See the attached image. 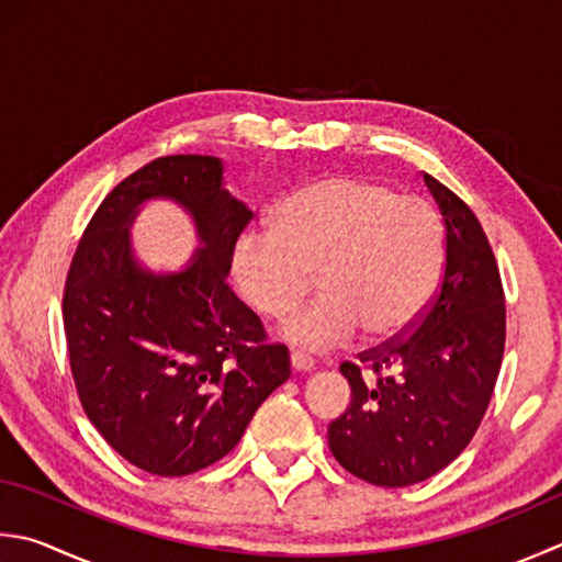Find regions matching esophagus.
Here are the masks:
<instances>
[{
	"label": "esophagus",
	"mask_w": 562,
	"mask_h": 562,
	"mask_svg": "<svg viewBox=\"0 0 562 562\" xmlns=\"http://www.w3.org/2000/svg\"><path fill=\"white\" fill-rule=\"evenodd\" d=\"M290 360H292V368L300 370V372H310L314 370V358L302 353V350H292L290 353Z\"/></svg>",
	"instance_id": "34e87169"
}]
</instances>
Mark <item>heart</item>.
Returning <instances> with one entry per match:
<instances>
[{
    "label": "heart",
    "instance_id": "1",
    "mask_svg": "<svg viewBox=\"0 0 562 562\" xmlns=\"http://www.w3.org/2000/svg\"><path fill=\"white\" fill-rule=\"evenodd\" d=\"M443 256V222L422 196L334 175L284 196L272 228L240 234L231 270L266 316L290 314L316 272L324 294L284 318L280 334L322 350L346 344L360 326L372 340L409 331L438 288Z\"/></svg>",
    "mask_w": 562,
    "mask_h": 562
}]
</instances>
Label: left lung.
Instances as JSON below:
<instances>
[{"instance_id":"left-lung-1","label":"left lung","mask_w":562,"mask_h":562,"mask_svg":"<svg viewBox=\"0 0 562 562\" xmlns=\"http://www.w3.org/2000/svg\"><path fill=\"white\" fill-rule=\"evenodd\" d=\"M446 224V266L409 331L356 362H340L353 392L328 424V448L350 475L378 487L428 480L463 453L502 368L507 310L497 260L472 209L424 172Z\"/></svg>"}]
</instances>
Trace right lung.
Wrapping results in <instances>:
<instances>
[{
	"label": "right lung",
	"mask_w": 562,
	"mask_h": 562,
	"mask_svg": "<svg viewBox=\"0 0 562 562\" xmlns=\"http://www.w3.org/2000/svg\"><path fill=\"white\" fill-rule=\"evenodd\" d=\"M212 156H165L121 180L87 224L63 292L70 370L85 414L131 465L182 477L234 450L290 378L288 346L228 288L252 212ZM162 195L193 214L203 248L180 273L137 266L127 228Z\"/></svg>",
	"instance_id": "add662e5"
}]
</instances>
